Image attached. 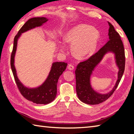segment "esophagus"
<instances>
[{
	"mask_svg": "<svg viewBox=\"0 0 134 134\" xmlns=\"http://www.w3.org/2000/svg\"><path fill=\"white\" fill-rule=\"evenodd\" d=\"M68 69L69 70H73L74 69V67L72 64H69V65H68Z\"/></svg>",
	"mask_w": 134,
	"mask_h": 134,
	"instance_id": "34e87169",
	"label": "esophagus"
}]
</instances>
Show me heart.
I'll use <instances>...</instances> for the list:
<instances>
[{
    "instance_id": "1",
    "label": "heart",
    "mask_w": 134,
    "mask_h": 134,
    "mask_svg": "<svg viewBox=\"0 0 134 134\" xmlns=\"http://www.w3.org/2000/svg\"><path fill=\"white\" fill-rule=\"evenodd\" d=\"M100 33L96 27L86 24H79L69 29L64 35L65 42L71 46L75 57L86 59L94 54L98 47ZM60 50L67 51L65 43L60 44Z\"/></svg>"
}]
</instances>
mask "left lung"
Here are the masks:
<instances>
[{
  "label": "left lung",
  "instance_id": "8db88e82",
  "mask_svg": "<svg viewBox=\"0 0 134 134\" xmlns=\"http://www.w3.org/2000/svg\"><path fill=\"white\" fill-rule=\"evenodd\" d=\"M108 23L109 26L108 42L88 60L80 63L75 71L77 96L80 101L90 105L103 103L113 94L120 83L125 70V51L122 42L114 26L108 21ZM108 52L114 54L116 64L119 69L118 79L115 86L110 92L106 94H101L96 92L92 87L91 76L104 55Z\"/></svg>",
  "mask_w": 134,
  "mask_h": 134
}]
</instances>
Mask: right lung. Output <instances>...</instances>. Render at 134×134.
I'll list each match as a JSON object with an SVG mask.
<instances>
[{
    "mask_svg": "<svg viewBox=\"0 0 134 134\" xmlns=\"http://www.w3.org/2000/svg\"><path fill=\"white\" fill-rule=\"evenodd\" d=\"M48 20L45 17L33 18L28 20L19 31L14 38L13 51L12 53L10 65L12 72L18 86L23 96L27 100L37 104H47L54 100L57 95V82L60 75L66 69L67 63L64 62H53L47 79L40 86L30 88L25 86L20 80L17 75L14 65V57L16 53L18 42L21 34L31 29L42 26Z\"/></svg>",
    "mask_w": 134,
    "mask_h": 134,
    "instance_id": "right-lung-1",
    "label": "right lung"
}]
</instances>
